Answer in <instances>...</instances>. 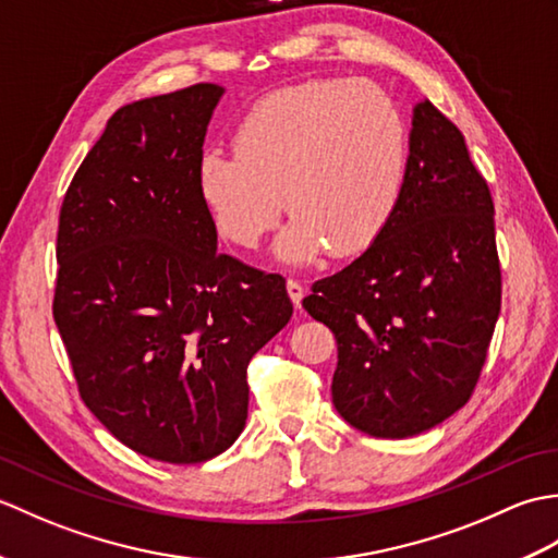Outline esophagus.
I'll use <instances>...</instances> for the list:
<instances>
[{"instance_id":"1","label":"esophagus","mask_w":558,"mask_h":558,"mask_svg":"<svg viewBox=\"0 0 558 558\" xmlns=\"http://www.w3.org/2000/svg\"><path fill=\"white\" fill-rule=\"evenodd\" d=\"M288 294H290V300H292V304H294V310H300L302 300H304L302 282H300V280H288Z\"/></svg>"}]
</instances>
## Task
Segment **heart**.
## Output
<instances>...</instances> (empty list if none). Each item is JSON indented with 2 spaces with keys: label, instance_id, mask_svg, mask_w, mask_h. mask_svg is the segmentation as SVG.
<instances>
[{
  "label": "heart",
  "instance_id": "b5f03b06",
  "mask_svg": "<svg viewBox=\"0 0 558 558\" xmlns=\"http://www.w3.org/2000/svg\"><path fill=\"white\" fill-rule=\"evenodd\" d=\"M232 146L201 156L196 189L236 246L264 240L282 204L292 220L276 256L294 266L326 246L333 256L362 252L393 216L405 144L393 102L374 83L312 81L270 93L244 114Z\"/></svg>",
  "mask_w": 558,
  "mask_h": 558
}]
</instances>
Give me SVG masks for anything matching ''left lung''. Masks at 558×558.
Instances as JSON below:
<instances>
[{
  "mask_svg": "<svg viewBox=\"0 0 558 558\" xmlns=\"http://www.w3.org/2000/svg\"><path fill=\"white\" fill-rule=\"evenodd\" d=\"M302 306L338 340L333 405L354 429L408 438L470 400L501 312L494 201L460 129L412 110L393 216Z\"/></svg>",
  "mask_w": 558,
  "mask_h": 558,
  "instance_id": "obj_1",
  "label": "left lung"
}]
</instances>
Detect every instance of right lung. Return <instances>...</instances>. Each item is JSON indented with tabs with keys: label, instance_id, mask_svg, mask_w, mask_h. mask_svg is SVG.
<instances>
[{
	"label": "right lung",
	"instance_id": "obj_1",
	"mask_svg": "<svg viewBox=\"0 0 558 558\" xmlns=\"http://www.w3.org/2000/svg\"><path fill=\"white\" fill-rule=\"evenodd\" d=\"M222 93L196 83L117 110L59 213L52 314L78 393L124 446L174 465L236 441L246 366L292 316L286 280L218 254L198 196Z\"/></svg>",
	"mask_w": 558,
	"mask_h": 558
}]
</instances>
